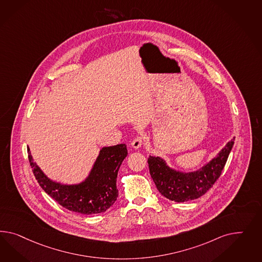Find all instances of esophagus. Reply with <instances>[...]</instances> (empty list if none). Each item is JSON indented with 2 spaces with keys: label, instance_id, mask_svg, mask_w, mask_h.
Segmentation results:
<instances>
[{
  "label": "esophagus",
  "instance_id": "obj_1",
  "mask_svg": "<svg viewBox=\"0 0 262 262\" xmlns=\"http://www.w3.org/2000/svg\"><path fill=\"white\" fill-rule=\"evenodd\" d=\"M142 143H143V139H142L141 136H137L133 140L130 145L134 149H137L141 147Z\"/></svg>",
  "mask_w": 262,
  "mask_h": 262
}]
</instances>
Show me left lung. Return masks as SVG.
<instances>
[{"label":"left lung","mask_w":262,"mask_h":262,"mask_svg":"<svg viewBox=\"0 0 262 262\" xmlns=\"http://www.w3.org/2000/svg\"><path fill=\"white\" fill-rule=\"evenodd\" d=\"M233 143L234 137L212 160L198 170L187 172L170 168L159 156H149V173L157 190L165 198L176 202H185L202 196L220 177Z\"/></svg>","instance_id":"obj_1"}]
</instances>
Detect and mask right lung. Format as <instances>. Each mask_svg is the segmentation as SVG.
I'll return each instance as SVG.
<instances>
[{
	"label": "right lung",
	"mask_w": 262,
	"mask_h": 262,
	"mask_svg": "<svg viewBox=\"0 0 262 262\" xmlns=\"http://www.w3.org/2000/svg\"><path fill=\"white\" fill-rule=\"evenodd\" d=\"M29 151L30 166L43 191L71 212L94 214L106 212L118 198L116 178L123 160L127 156L126 144L103 147L90 174L78 184H63L51 180L33 161Z\"/></svg>",
	"instance_id": "1"
}]
</instances>
